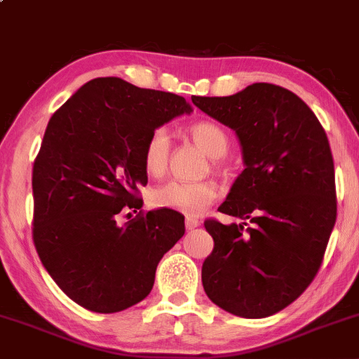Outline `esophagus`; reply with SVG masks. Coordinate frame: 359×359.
<instances>
[{
  "label": "esophagus",
  "mask_w": 359,
  "mask_h": 359,
  "mask_svg": "<svg viewBox=\"0 0 359 359\" xmlns=\"http://www.w3.org/2000/svg\"><path fill=\"white\" fill-rule=\"evenodd\" d=\"M199 224H201V221L196 219V217H191V216L185 217V228H187V229L197 228V226H199Z\"/></svg>",
  "instance_id": "esophagus-1"
}]
</instances>
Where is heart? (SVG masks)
Returning <instances> with one entry per match:
<instances>
[{"mask_svg":"<svg viewBox=\"0 0 359 359\" xmlns=\"http://www.w3.org/2000/svg\"><path fill=\"white\" fill-rule=\"evenodd\" d=\"M191 137L211 158H221L229 148V138L219 125L212 121H199L191 126ZM170 133L165 126H158L148 135L143 147V165L150 175L165 174L170 156ZM217 189L211 182H179L172 180L151 192V204L156 208L172 209L187 216H197L216 199Z\"/></svg>","mask_w":359,"mask_h":359,"instance_id":"1","label":"heart"}]
</instances>
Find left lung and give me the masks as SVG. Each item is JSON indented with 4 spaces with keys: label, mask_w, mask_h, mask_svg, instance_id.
<instances>
[{
    "label": "left lung",
    "mask_w": 359,
    "mask_h": 359,
    "mask_svg": "<svg viewBox=\"0 0 359 359\" xmlns=\"http://www.w3.org/2000/svg\"><path fill=\"white\" fill-rule=\"evenodd\" d=\"M192 102L240 140L245 170L217 211L251 222H204L214 240L203 263L204 290L229 314L273 316L311 285L334 228L325 131L297 94L266 82Z\"/></svg>",
    "instance_id": "8db88e82"
}]
</instances>
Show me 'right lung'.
<instances>
[{"instance_id": "right-lung-1", "label": "right lung", "mask_w": 359, "mask_h": 359, "mask_svg": "<svg viewBox=\"0 0 359 359\" xmlns=\"http://www.w3.org/2000/svg\"><path fill=\"white\" fill-rule=\"evenodd\" d=\"M192 106L119 77L86 82L53 113L34 163V243L67 297L100 314L125 311L150 294L163 255L184 236V216L142 209L143 147L155 128ZM130 214V212H128Z\"/></svg>"}]
</instances>
